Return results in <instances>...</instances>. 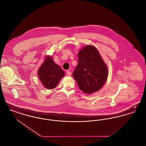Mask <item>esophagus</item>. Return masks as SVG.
Returning a JSON list of instances; mask_svg holds the SVG:
<instances>
[{"mask_svg": "<svg viewBox=\"0 0 146 146\" xmlns=\"http://www.w3.org/2000/svg\"><path fill=\"white\" fill-rule=\"evenodd\" d=\"M67 76H70L71 75V72H70V70H67Z\"/></svg>", "mask_w": 146, "mask_h": 146, "instance_id": "34e87169", "label": "esophagus"}]
</instances>
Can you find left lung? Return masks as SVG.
Instances as JSON below:
<instances>
[{
  "mask_svg": "<svg viewBox=\"0 0 146 146\" xmlns=\"http://www.w3.org/2000/svg\"><path fill=\"white\" fill-rule=\"evenodd\" d=\"M78 64L73 76L83 92L91 94L100 90L108 75L107 66L97 48L88 45L78 52Z\"/></svg>",
  "mask_w": 146,
  "mask_h": 146,
  "instance_id": "obj_1",
  "label": "left lung"
}]
</instances>
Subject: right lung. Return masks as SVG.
<instances>
[{
    "label": "right lung",
    "instance_id": "add662e5",
    "mask_svg": "<svg viewBox=\"0 0 146 146\" xmlns=\"http://www.w3.org/2000/svg\"><path fill=\"white\" fill-rule=\"evenodd\" d=\"M42 85L48 89L55 88L65 73L60 66L54 62L52 56H46L38 70Z\"/></svg>",
    "mask_w": 146,
    "mask_h": 146
}]
</instances>
